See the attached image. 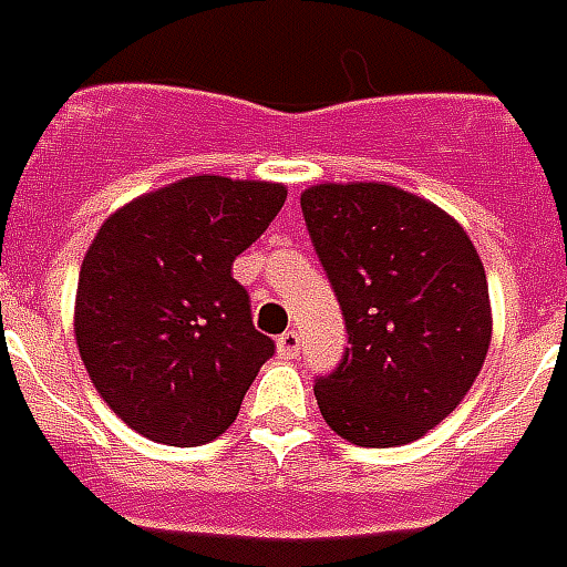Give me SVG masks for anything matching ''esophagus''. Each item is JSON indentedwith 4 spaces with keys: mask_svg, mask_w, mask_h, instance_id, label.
Masks as SVG:
<instances>
[{
    "mask_svg": "<svg viewBox=\"0 0 567 567\" xmlns=\"http://www.w3.org/2000/svg\"><path fill=\"white\" fill-rule=\"evenodd\" d=\"M299 344H302V336H299L296 329H287V332L277 339V354L284 357V360H296V357H299Z\"/></svg>",
    "mask_w": 567,
    "mask_h": 567,
    "instance_id": "1",
    "label": "esophagus"
}]
</instances>
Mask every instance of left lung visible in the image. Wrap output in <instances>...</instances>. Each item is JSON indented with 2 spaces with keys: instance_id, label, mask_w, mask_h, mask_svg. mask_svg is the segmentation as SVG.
Returning <instances> with one entry per match:
<instances>
[{
  "instance_id": "8db88e82",
  "label": "left lung",
  "mask_w": 567,
  "mask_h": 567,
  "mask_svg": "<svg viewBox=\"0 0 567 567\" xmlns=\"http://www.w3.org/2000/svg\"><path fill=\"white\" fill-rule=\"evenodd\" d=\"M302 213L351 341L317 379L320 415L367 449L421 440L467 396L492 344L480 252L443 207L391 183H317Z\"/></svg>"
}]
</instances>
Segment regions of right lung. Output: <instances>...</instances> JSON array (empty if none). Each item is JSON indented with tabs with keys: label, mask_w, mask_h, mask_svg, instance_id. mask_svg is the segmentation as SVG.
I'll return each instance as SVG.
<instances>
[{
	"label": "right lung",
	"mask_w": 567,
	"mask_h": 567,
	"mask_svg": "<svg viewBox=\"0 0 567 567\" xmlns=\"http://www.w3.org/2000/svg\"><path fill=\"white\" fill-rule=\"evenodd\" d=\"M287 200L265 179L198 174L106 216L75 290V344L103 403L152 443L204 445L238 419L275 341L231 262Z\"/></svg>",
	"instance_id": "right-lung-1"
}]
</instances>
